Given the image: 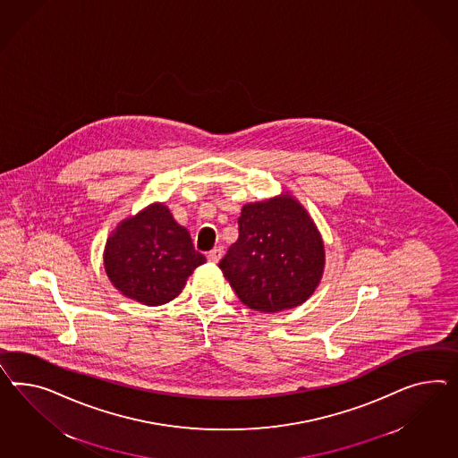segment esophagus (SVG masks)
Masks as SVG:
<instances>
[{"label": "esophagus", "mask_w": 458, "mask_h": 458, "mask_svg": "<svg viewBox=\"0 0 458 458\" xmlns=\"http://www.w3.org/2000/svg\"><path fill=\"white\" fill-rule=\"evenodd\" d=\"M223 257V250L222 248H213L211 251H208V255H207V259H208V261H211V263H218L220 261V259Z\"/></svg>", "instance_id": "obj_1"}]
</instances>
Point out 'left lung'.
I'll return each mask as SVG.
<instances>
[{
	"label": "left lung",
	"mask_w": 458,
	"mask_h": 458,
	"mask_svg": "<svg viewBox=\"0 0 458 458\" xmlns=\"http://www.w3.org/2000/svg\"><path fill=\"white\" fill-rule=\"evenodd\" d=\"M325 265L320 233L292 197L245 205L238 240L220 260L238 298L259 311L295 309L315 292Z\"/></svg>",
	"instance_id": "8db88e82"
}]
</instances>
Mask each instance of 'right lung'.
<instances>
[{
    "label": "right lung",
    "instance_id": "1",
    "mask_svg": "<svg viewBox=\"0 0 458 458\" xmlns=\"http://www.w3.org/2000/svg\"><path fill=\"white\" fill-rule=\"evenodd\" d=\"M188 230L165 205H151L124 220L106 242L105 268L124 297L163 305L180 295L186 278L205 263Z\"/></svg>",
    "mask_w": 458,
    "mask_h": 458
}]
</instances>
